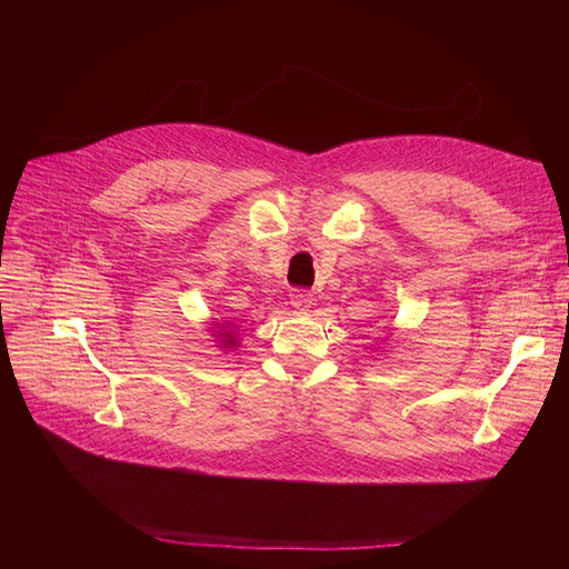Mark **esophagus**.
<instances>
[{
  "label": "esophagus",
  "instance_id": "1",
  "mask_svg": "<svg viewBox=\"0 0 569 569\" xmlns=\"http://www.w3.org/2000/svg\"><path fill=\"white\" fill-rule=\"evenodd\" d=\"M311 303H313L311 291H306V289L291 291V306L299 308V311H306V308H311Z\"/></svg>",
  "mask_w": 569,
  "mask_h": 569
}]
</instances>
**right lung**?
<instances>
[{
    "label": "right lung",
    "mask_w": 569,
    "mask_h": 569,
    "mask_svg": "<svg viewBox=\"0 0 569 569\" xmlns=\"http://www.w3.org/2000/svg\"><path fill=\"white\" fill-rule=\"evenodd\" d=\"M222 337H226V339H230L228 343H232V335H228V332H226V335H222Z\"/></svg>",
    "instance_id": "obj_1"
}]
</instances>
